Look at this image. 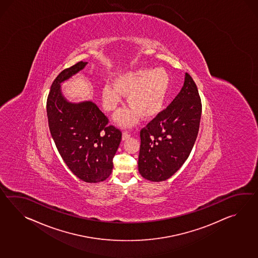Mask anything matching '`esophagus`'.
<instances>
[{"instance_id": "34e87169", "label": "esophagus", "mask_w": 258, "mask_h": 258, "mask_svg": "<svg viewBox=\"0 0 258 258\" xmlns=\"http://www.w3.org/2000/svg\"><path fill=\"white\" fill-rule=\"evenodd\" d=\"M130 137H131V133H130V132H123V133H122V140H123V141H125L127 138Z\"/></svg>"}]
</instances>
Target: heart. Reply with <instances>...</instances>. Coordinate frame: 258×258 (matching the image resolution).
Returning <instances> with one entry per match:
<instances>
[{"mask_svg":"<svg viewBox=\"0 0 258 258\" xmlns=\"http://www.w3.org/2000/svg\"><path fill=\"white\" fill-rule=\"evenodd\" d=\"M170 87V77L164 69H141L124 72L114 79V86L106 83L102 89L103 107L114 111L121 102V95L127 96L131 108L119 111L115 121L123 126L134 125L139 116L151 119L164 107Z\"/></svg>","mask_w":258,"mask_h":258,"instance_id":"b5f03b06","label":"heart"}]
</instances>
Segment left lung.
I'll list each match as a JSON object with an SVG mask.
<instances>
[{
  "instance_id": "left-lung-1",
  "label": "left lung",
  "mask_w": 258,
  "mask_h": 258,
  "mask_svg": "<svg viewBox=\"0 0 258 258\" xmlns=\"http://www.w3.org/2000/svg\"><path fill=\"white\" fill-rule=\"evenodd\" d=\"M201 114L198 89L186 73L178 95L140 132L138 167L143 178L164 181L178 171L195 145Z\"/></svg>"
}]
</instances>
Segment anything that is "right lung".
I'll list each match as a JSON object with an SVG mask.
<instances>
[{"label":"right lung","mask_w":258,"mask_h":258,"mask_svg":"<svg viewBox=\"0 0 258 258\" xmlns=\"http://www.w3.org/2000/svg\"><path fill=\"white\" fill-rule=\"evenodd\" d=\"M80 61L63 69L53 80L47 98L49 128L59 154L78 178L96 183L108 178L122 133L91 101L70 103L61 83L85 68Z\"/></svg>","instance_id":"right-lung-1"}]
</instances>
